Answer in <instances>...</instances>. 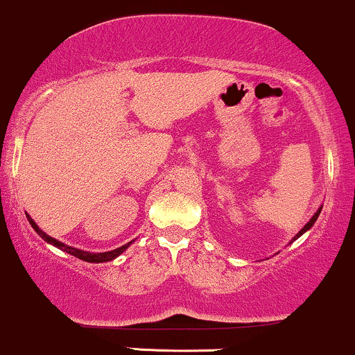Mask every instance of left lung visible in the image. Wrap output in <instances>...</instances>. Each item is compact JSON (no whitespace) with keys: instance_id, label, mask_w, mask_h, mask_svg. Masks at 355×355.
<instances>
[{"instance_id":"8db88e82","label":"left lung","mask_w":355,"mask_h":355,"mask_svg":"<svg viewBox=\"0 0 355 355\" xmlns=\"http://www.w3.org/2000/svg\"><path fill=\"white\" fill-rule=\"evenodd\" d=\"M320 212H322V207H320V209H318V210H317V212H315V214H313V216H311V219H310L309 222H306V224H305V225H303V229H302V231H300V232H298V234H297V236H295V237H293V239H291V241H297L300 236H303V234H305V232H306V231H310V229H311V227H313V224H315V222H317V219H318V216H320Z\"/></svg>"}]
</instances>
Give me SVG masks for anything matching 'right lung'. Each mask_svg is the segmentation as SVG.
<instances>
[{"label": "right lung", "instance_id": "obj_1", "mask_svg": "<svg viewBox=\"0 0 355 355\" xmlns=\"http://www.w3.org/2000/svg\"><path fill=\"white\" fill-rule=\"evenodd\" d=\"M26 219H28L30 225H32V227L35 229V232H37V234L40 236L42 239L45 241V243L52 244V246L58 248V249H60V251L69 252V254L76 256V258H79V259H83V261H87V263H107V261L116 259L119 254H123V252L126 251V249L130 248L131 244L135 243V241H131V243L124 244V246L116 248V249H112V251H107V252H91V251H84V249H77V248L67 246V244H64V243H60V241H57L55 237H50L49 234H46V232H44L40 227H38L37 222H35V220L32 219V217L28 216V214H26Z\"/></svg>", "mask_w": 355, "mask_h": 355}]
</instances>
